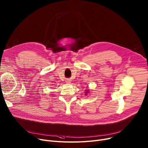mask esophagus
Returning <instances> with one entry per match:
<instances>
[{
	"label": "esophagus",
	"instance_id": "1",
	"mask_svg": "<svg viewBox=\"0 0 148 148\" xmlns=\"http://www.w3.org/2000/svg\"><path fill=\"white\" fill-rule=\"evenodd\" d=\"M67 83H70V82H69V81H67Z\"/></svg>",
	"mask_w": 148,
	"mask_h": 148
}]
</instances>
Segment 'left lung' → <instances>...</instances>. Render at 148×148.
Listing matches in <instances>:
<instances>
[{"instance_id": "left-lung-1", "label": "left lung", "mask_w": 148, "mask_h": 148, "mask_svg": "<svg viewBox=\"0 0 148 148\" xmlns=\"http://www.w3.org/2000/svg\"><path fill=\"white\" fill-rule=\"evenodd\" d=\"M87 91H88V90H87ZM86 93H87V92H86Z\"/></svg>"}]
</instances>
